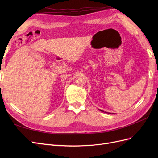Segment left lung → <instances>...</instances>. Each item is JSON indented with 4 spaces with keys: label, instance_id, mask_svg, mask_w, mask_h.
I'll return each mask as SVG.
<instances>
[{
    "label": "left lung",
    "instance_id": "left-lung-1",
    "mask_svg": "<svg viewBox=\"0 0 158 158\" xmlns=\"http://www.w3.org/2000/svg\"><path fill=\"white\" fill-rule=\"evenodd\" d=\"M100 110V111H102V112H104L103 111V110H101V109H99ZM105 113H109V114H111V113H107V112H105ZM113 114V113H112Z\"/></svg>",
    "mask_w": 158,
    "mask_h": 158
}]
</instances>
